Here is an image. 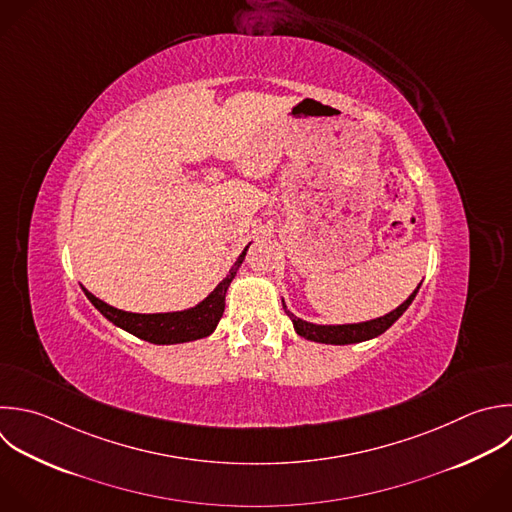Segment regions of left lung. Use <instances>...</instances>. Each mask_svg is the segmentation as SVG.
I'll use <instances>...</instances> for the list:
<instances>
[{"label":"left lung","mask_w":512,"mask_h":512,"mask_svg":"<svg viewBox=\"0 0 512 512\" xmlns=\"http://www.w3.org/2000/svg\"><path fill=\"white\" fill-rule=\"evenodd\" d=\"M422 284V282H420ZM420 284L414 288V292L398 306L394 308L392 312L380 316V318H372V320H366V322H354V324H314V322H308V320H302L298 316H294L288 308H286V302L282 300V308L284 312L288 314V318L292 320L294 324V330L296 334H300L302 338L310 340V342H320V344H336V346H342V344H356V342H364V340H372L376 336H380L382 332H386L404 312L406 308L412 304Z\"/></svg>","instance_id":"left-lung-1"}]
</instances>
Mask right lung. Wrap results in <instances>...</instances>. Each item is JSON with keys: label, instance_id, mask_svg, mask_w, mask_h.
<instances>
[{"label": "right lung", "instance_id": "add662e5", "mask_svg": "<svg viewBox=\"0 0 512 512\" xmlns=\"http://www.w3.org/2000/svg\"><path fill=\"white\" fill-rule=\"evenodd\" d=\"M248 248H250V244L242 250L238 260L232 264L226 278L202 302H198L196 306L186 308V310L156 312V314L126 312V310H120V308L110 306L104 300L96 298L84 286H82V290L88 296V300L102 312V316H106L118 328L130 332V334H134V336H138L146 342H152V344H182V342L200 340V338L210 336L216 330V326H218V322L224 314L226 292H228L238 268L242 266Z\"/></svg>", "mask_w": 512, "mask_h": 512}]
</instances>
